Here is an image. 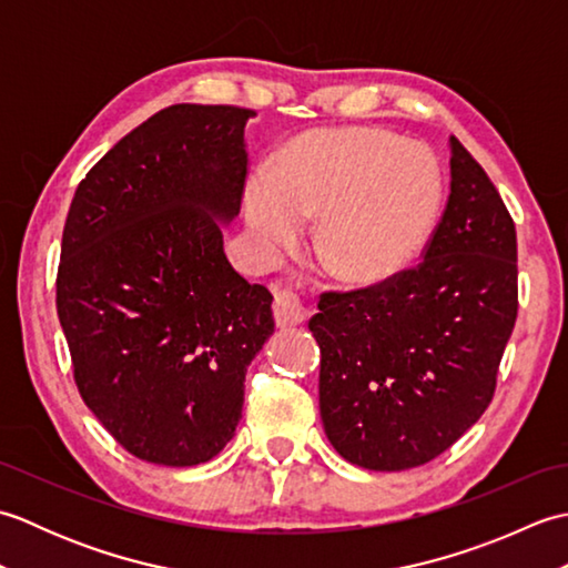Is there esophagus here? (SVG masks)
<instances>
[{
  "instance_id": "1",
  "label": "esophagus",
  "mask_w": 568,
  "mask_h": 568,
  "mask_svg": "<svg viewBox=\"0 0 568 568\" xmlns=\"http://www.w3.org/2000/svg\"><path fill=\"white\" fill-rule=\"evenodd\" d=\"M273 315L277 327H295V324L307 320V310L303 300L291 287H275V303Z\"/></svg>"
}]
</instances>
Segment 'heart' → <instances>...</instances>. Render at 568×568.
<instances>
[{
  "mask_svg": "<svg viewBox=\"0 0 568 568\" xmlns=\"http://www.w3.org/2000/svg\"><path fill=\"white\" fill-rule=\"evenodd\" d=\"M432 151L383 129H317L277 153L273 173L248 178L244 212L263 251L293 246L320 216V251L352 283L403 271L442 207Z\"/></svg>",
  "mask_w": 568,
  "mask_h": 568,
  "instance_id": "b5f03b06",
  "label": "heart"
}]
</instances>
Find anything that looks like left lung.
<instances>
[{
    "label": "left lung",
    "mask_w": 568,
    "mask_h": 568,
    "mask_svg": "<svg viewBox=\"0 0 568 568\" xmlns=\"http://www.w3.org/2000/svg\"><path fill=\"white\" fill-rule=\"evenodd\" d=\"M452 192L422 263L348 293H322L320 413L332 446L371 470L444 454L493 400L517 320L515 222L458 139Z\"/></svg>",
    "instance_id": "8db88e82"
}]
</instances>
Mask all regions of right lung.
Returning <instances> with one entry per match:
<instances>
[{"label":"right lung","mask_w":568,"mask_h":568,"mask_svg":"<svg viewBox=\"0 0 568 568\" xmlns=\"http://www.w3.org/2000/svg\"><path fill=\"white\" fill-rule=\"evenodd\" d=\"M253 114L165 106L70 202L55 305L72 376L102 427L149 464L197 466L224 449L275 327L273 295L232 268L216 224L241 210Z\"/></svg>","instance_id":"obj_1"}]
</instances>
